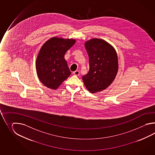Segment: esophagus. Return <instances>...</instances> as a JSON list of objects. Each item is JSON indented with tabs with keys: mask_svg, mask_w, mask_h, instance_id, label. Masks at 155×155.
<instances>
[{
	"mask_svg": "<svg viewBox=\"0 0 155 155\" xmlns=\"http://www.w3.org/2000/svg\"><path fill=\"white\" fill-rule=\"evenodd\" d=\"M73 74L75 75H76V76H78L80 75V71H79V70H76L75 71H74Z\"/></svg>",
	"mask_w": 155,
	"mask_h": 155,
	"instance_id": "obj_1",
	"label": "esophagus"
}]
</instances>
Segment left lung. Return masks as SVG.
Here are the masks:
<instances>
[{
	"label": "left lung",
	"instance_id": "obj_1",
	"mask_svg": "<svg viewBox=\"0 0 155 155\" xmlns=\"http://www.w3.org/2000/svg\"><path fill=\"white\" fill-rule=\"evenodd\" d=\"M89 58V73L82 76L91 93L100 92L110 85L119 70L118 57L114 46L104 40L94 38L85 43Z\"/></svg>",
	"mask_w": 155,
	"mask_h": 155
}]
</instances>
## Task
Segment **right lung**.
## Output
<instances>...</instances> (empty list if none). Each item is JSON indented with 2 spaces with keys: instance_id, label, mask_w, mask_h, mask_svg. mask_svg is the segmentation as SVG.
<instances>
[{
  "instance_id": "add662e5",
  "label": "right lung",
  "mask_w": 155,
  "mask_h": 155,
  "mask_svg": "<svg viewBox=\"0 0 155 155\" xmlns=\"http://www.w3.org/2000/svg\"><path fill=\"white\" fill-rule=\"evenodd\" d=\"M75 43L74 39L54 36L43 44L36 58V70L44 85L56 90L70 75L64 55Z\"/></svg>"
}]
</instances>
